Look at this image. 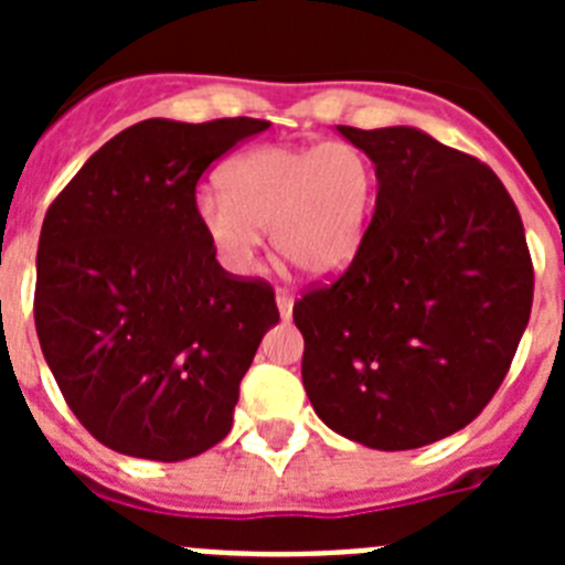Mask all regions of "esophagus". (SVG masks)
Listing matches in <instances>:
<instances>
[{"label": "esophagus", "instance_id": "esophagus-1", "mask_svg": "<svg viewBox=\"0 0 565 565\" xmlns=\"http://www.w3.org/2000/svg\"><path fill=\"white\" fill-rule=\"evenodd\" d=\"M277 308H279V317L291 319V313H294V297H291V294L277 291Z\"/></svg>", "mask_w": 565, "mask_h": 565}]
</instances>
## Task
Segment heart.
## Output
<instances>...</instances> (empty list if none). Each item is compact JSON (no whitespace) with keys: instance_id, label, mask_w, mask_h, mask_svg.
I'll use <instances>...</instances> for the list:
<instances>
[{"instance_id":"obj_1","label":"heart","mask_w":565,"mask_h":565,"mask_svg":"<svg viewBox=\"0 0 565 565\" xmlns=\"http://www.w3.org/2000/svg\"><path fill=\"white\" fill-rule=\"evenodd\" d=\"M223 194L198 198V221L223 266L252 274L263 232L299 271L326 277L356 254L373 167L353 143L259 147L221 172Z\"/></svg>"}]
</instances>
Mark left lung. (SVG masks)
I'll use <instances>...</instances> for the list:
<instances>
[{"instance_id":"1","label":"left lung","mask_w":565,"mask_h":565,"mask_svg":"<svg viewBox=\"0 0 565 565\" xmlns=\"http://www.w3.org/2000/svg\"><path fill=\"white\" fill-rule=\"evenodd\" d=\"M339 132L376 163L351 266L294 302L302 384L322 422L373 450L467 427L515 359L535 268L515 201L487 163L422 129Z\"/></svg>"}]
</instances>
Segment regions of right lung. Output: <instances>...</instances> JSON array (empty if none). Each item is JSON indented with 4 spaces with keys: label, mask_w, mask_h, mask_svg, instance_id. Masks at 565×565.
I'll return each instance as SVG.
<instances>
[{
    "label": "right lung",
    "mask_w": 565,
    "mask_h": 565,
    "mask_svg": "<svg viewBox=\"0 0 565 565\" xmlns=\"http://www.w3.org/2000/svg\"><path fill=\"white\" fill-rule=\"evenodd\" d=\"M257 118H149L104 143L44 214L33 319L70 411L104 447L149 461L228 436L239 382L279 322L266 279L214 259L194 189Z\"/></svg>",
    "instance_id": "obj_1"
}]
</instances>
